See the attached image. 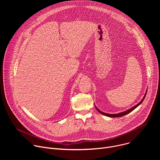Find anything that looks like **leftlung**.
Segmentation results:
<instances>
[{"instance_id":"left-lung-1","label":"left lung","mask_w":160,"mask_h":160,"mask_svg":"<svg viewBox=\"0 0 160 160\" xmlns=\"http://www.w3.org/2000/svg\"><path fill=\"white\" fill-rule=\"evenodd\" d=\"M146 94H147V90H146V93H145V95H144V98H143V99L141 100V101L139 102V103H138V104L137 105H135V106H133V107H132V108H130V109H128V110H127V111H123V112H120V113H117V114H108V113H106V112H102V111H101L96 106V108L97 109V110L101 113V114H102V115H105V116H106V117H112V118H115V117H123V116H124V115H127V114H128L129 112H130L131 111H132L133 109H135L138 106H139L142 102V101H144V98H145V97H146Z\"/></svg>"}]
</instances>
